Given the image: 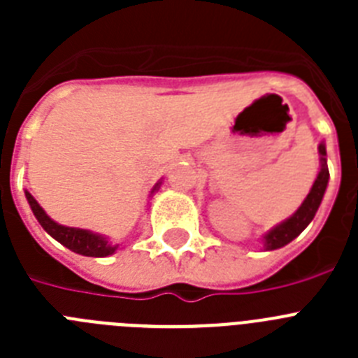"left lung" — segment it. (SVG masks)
Masks as SVG:
<instances>
[{
  "label": "left lung",
  "mask_w": 358,
  "mask_h": 358,
  "mask_svg": "<svg viewBox=\"0 0 358 358\" xmlns=\"http://www.w3.org/2000/svg\"><path fill=\"white\" fill-rule=\"evenodd\" d=\"M319 159H321V170L317 173V179L314 181L312 188H310V194L306 195V199L303 201V204L297 208L296 213L292 217H289L285 222L278 224L276 227L265 233L264 236V248L267 251H274V249H280L287 243L292 242L296 236H299L303 229L312 222V218L317 213V208L322 201V195L327 192L328 179H330V172H328L327 164V147L324 143L319 145Z\"/></svg>",
  "instance_id": "8db88e82"
}]
</instances>
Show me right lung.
<instances>
[{"mask_svg": "<svg viewBox=\"0 0 358 358\" xmlns=\"http://www.w3.org/2000/svg\"><path fill=\"white\" fill-rule=\"evenodd\" d=\"M161 182H157L152 189V194L159 188ZM27 195V201L30 204L31 211L36 215V218L39 220V224L43 226V229L48 233L50 236L57 240V242H61L64 248L71 249L73 252H77V255L82 256H94V258H103V256H109L118 249V245H113L106 236L96 235L93 231L87 229H80V227H68V226H61V224H57L55 220L46 215V211L39 206V202L36 199L31 197L28 192H24Z\"/></svg>", "mask_w": 358, "mask_h": 358, "instance_id": "right-lung-1", "label": "right lung"}]
</instances>
